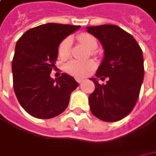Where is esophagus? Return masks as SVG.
Instances as JSON below:
<instances>
[{"mask_svg": "<svg viewBox=\"0 0 156 156\" xmlns=\"http://www.w3.org/2000/svg\"><path fill=\"white\" fill-rule=\"evenodd\" d=\"M75 80H76V81H77L78 83H81V81H82V80H81V79H80V78H76Z\"/></svg>", "mask_w": 156, "mask_h": 156, "instance_id": "esophagus-1", "label": "esophagus"}]
</instances>
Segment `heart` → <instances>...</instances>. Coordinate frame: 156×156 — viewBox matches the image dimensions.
<instances>
[{
	"mask_svg": "<svg viewBox=\"0 0 156 156\" xmlns=\"http://www.w3.org/2000/svg\"><path fill=\"white\" fill-rule=\"evenodd\" d=\"M78 39L83 44L87 46L91 50H94L97 48V40L92 34L87 33L81 34L78 36ZM71 49V39L67 37L63 39L58 46V55L62 60L68 59L70 55ZM94 68V62L93 61H78L72 60L66 64L65 70L69 75H74L76 77H82L87 75L91 70Z\"/></svg>",
	"mask_w": 156,
	"mask_h": 156,
	"instance_id": "1",
	"label": "heart"
}]
</instances>
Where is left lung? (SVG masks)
Listing matches in <instances>:
<instances>
[{"label":"left lung","instance_id":"left-lung-1","mask_svg":"<svg viewBox=\"0 0 156 156\" xmlns=\"http://www.w3.org/2000/svg\"><path fill=\"white\" fill-rule=\"evenodd\" d=\"M101 41L104 58L95 76L94 91L88 96L90 110L98 119L114 122L126 117L136 104L144 77L142 50L135 39L115 25L87 27Z\"/></svg>","mask_w":156,"mask_h":156}]
</instances>
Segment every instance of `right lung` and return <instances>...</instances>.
I'll use <instances>...</instances> for the list:
<instances>
[{"label":"right lung","mask_w":156,"mask_h":156,"mask_svg":"<svg viewBox=\"0 0 156 156\" xmlns=\"http://www.w3.org/2000/svg\"><path fill=\"white\" fill-rule=\"evenodd\" d=\"M81 26L48 23L30 28L17 41L12 61L16 98L30 115L50 119L65 110L70 94L79 86L74 77L62 73L54 80L58 46Z\"/></svg>","instance_id":"1"}]
</instances>
